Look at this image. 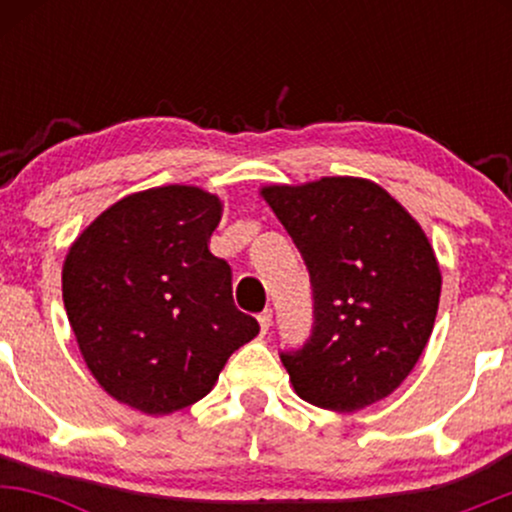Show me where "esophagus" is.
Segmentation results:
<instances>
[{
    "label": "esophagus",
    "instance_id": "1",
    "mask_svg": "<svg viewBox=\"0 0 512 512\" xmlns=\"http://www.w3.org/2000/svg\"><path fill=\"white\" fill-rule=\"evenodd\" d=\"M257 322H260V330H262V334H267V330H269V325H272V310H262L260 315H257Z\"/></svg>",
    "mask_w": 512,
    "mask_h": 512
}]
</instances>
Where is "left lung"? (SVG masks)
<instances>
[{
  "mask_svg": "<svg viewBox=\"0 0 512 512\" xmlns=\"http://www.w3.org/2000/svg\"><path fill=\"white\" fill-rule=\"evenodd\" d=\"M313 284V332L281 354L293 390L332 411H358L404 383L424 354L440 301V267L424 228L390 192L334 175L267 185Z\"/></svg>",
  "mask_w": 512,
  "mask_h": 512,
  "instance_id": "obj_1",
  "label": "left lung"
}]
</instances>
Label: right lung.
Wrapping results in <instances>:
<instances>
[{
    "mask_svg": "<svg viewBox=\"0 0 512 512\" xmlns=\"http://www.w3.org/2000/svg\"><path fill=\"white\" fill-rule=\"evenodd\" d=\"M221 199L195 185L134 192L81 231L62 298L88 370L117 402L163 416L209 395L228 356L257 337L211 255Z\"/></svg>",
    "mask_w": 512,
    "mask_h": 512,
    "instance_id": "1",
    "label": "right lung"
}]
</instances>
